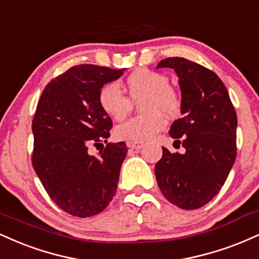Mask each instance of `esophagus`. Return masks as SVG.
<instances>
[{
  "label": "esophagus",
  "instance_id": "1",
  "mask_svg": "<svg viewBox=\"0 0 259 259\" xmlns=\"http://www.w3.org/2000/svg\"><path fill=\"white\" fill-rule=\"evenodd\" d=\"M143 143L141 142H127V148L135 149V151H140L143 147Z\"/></svg>",
  "mask_w": 259,
  "mask_h": 259
}]
</instances>
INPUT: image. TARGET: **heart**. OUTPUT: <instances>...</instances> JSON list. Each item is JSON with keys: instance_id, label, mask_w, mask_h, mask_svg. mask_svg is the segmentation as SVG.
Segmentation results:
<instances>
[{"instance_id": "b5f03b06", "label": "heart", "mask_w": 259, "mask_h": 259, "mask_svg": "<svg viewBox=\"0 0 259 259\" xmlns=\"http://www.w3.org/2000/svg\"><path fill=\"white\" fill-rule=\"evenodd\" d=\"M129 96L116 83H107L99 90V106L108 117L124 119L133 108V101H141V110L147 113L121 123L114 130L117 139L129 142L153 140L166 126L164 114L175 117L182 108V98L175 87L169 84L164 73L149 68H138L126 77Z\"/></svg>"}]
</instances>
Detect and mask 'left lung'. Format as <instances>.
I'll return each instance as SVG.
<instances>
[{"label":"left lung","mask_w":259,"mask_h":259,"mask_svg":"<svg viewBox=\"0 0 259 259\" xmlns=\"http://www.w3.org/2000/svg\"><path fill=\"white\" fill-rule=\"evenodd\" d=\"M158 67L174 68L180 78L183 117L174 121L169 135L186 151L170 153L163 147L155 177L171 204L197 210L219 194L234 164L236 112L213 71L179 57L163 59Z\"/></svg>","instance_id":"1"}]
</instances>
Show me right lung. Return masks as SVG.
Wrapping results in <instances>:
<instances>
[{"label": "right lung", "instance_id": "obj_1", "mask_svg": "<svg viewBox=\"0 0 259 259\" xmlns=\"http://www.w3.org/2000/svg\"><path fill=\"white\" fill-rule=\"evenodd\" d=\"M123 70L83 64L46 85L32 119V166L46 192L65 212L90 217L107 207L117 191L127 147L107 143L112 119L100 108L99 90Z\"/></svg>", "mask_w": 259, "mask_h": 259}]
</instances>
